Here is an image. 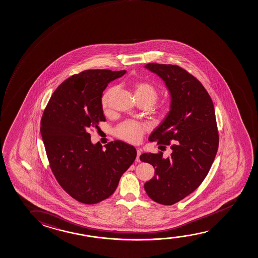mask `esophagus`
Instances as JSON below:
<instances>
[{
    "label": "esophagus",
    "instance_id": "obj_1",
    "mask_svg": "<svg viewBox=\"0 0 258 258\" xmlns=\"http://www.w3.org/2000/svg\"><path fill=\"white\" fill-rule=\"evenodd\" d=\"M137 153H138V155H137V158H136V161L139 162L140 161V159H139V156L141 155V150L137 149Z\"/></svg>",
    "mask_w": 258,
    "mask_h": 258
}]
</instances>
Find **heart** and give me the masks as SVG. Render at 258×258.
<instances>
[{
	"mask_svg": "<svg viewBox=\"0 0 258 258\" xmlns=\"http://www.w3.org/2000/svg\"><path fill=\"white\" fill-rule=\"evenodd\" d=\"M133 88H134L136 97L139 102H146L152 105L157 101L159 90L151 82H146V81H136L133 83ZM115 90V87H111L105 91L102 97L101 104L105 112H108L110 111L111 101ZM169 108H170V105L165 104L161 107V112L166 113L168 112ZM146 131H147V127L144 124L133 121V120H126L116 127L115 135L117 138L123 139L127 142L137 144L141 140L143 135L145 134Z\"/></svg>",
	"mask_w": 258,
	"mask_h": 258,
	"instance_id": "heart-1",
	"label": "heart"
}]
</instances>
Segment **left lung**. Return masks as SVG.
<instances>
[{"label":"left lung","mask_w":258,"mask_h":258,"mask_svg":"<svg viewBox=\"0 0 258 258\" xmlns=\"http://www.w3.org/2000/svg\"><path fill=\"white\" fill-rule=\"evenodd\" d=\"M146 68L162 78L171 95L170 111L149 140L170 146L172 153L167 159L161 151L140 155L155 168L144 186L153 202L173 205L195 191L211 168L219 145L216 113L208 91L183 68L157 63Z\"/></svg>","instance_id":"8db88e82"}]
</instances>
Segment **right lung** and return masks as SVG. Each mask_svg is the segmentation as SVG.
<instances>
[{
  "mask_svg": "<svg viewBox=\"0 0 258 258\" xmlns=\"http://www.w3.org/2000/svg\"><path fill=\"white\" fill-rule=\"evenodd\" d=\"M125 73L95 69L73 75L56 88L41 116L49 168L63 190L83 204L109 198L137 157L134 146L119 140L109 142L105 151L90 141V131L105 121L103 91Z\"/></svg>",
  "mask_w": 258,
  "mask_h": 258,
  "instance_id": "obj_1",
  "label": "right lung"
}]
</instances>
